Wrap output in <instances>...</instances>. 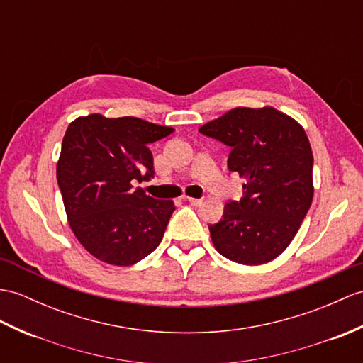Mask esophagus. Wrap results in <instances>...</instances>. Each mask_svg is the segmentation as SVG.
<instances>
[{"label":"esophagus","mask_w":363,"mask_h":363,"mask_svg":"<svg viewBox=\"0 0 363 363\" xmlns=\"http://www.w3.org/2000/svg\"><path fill=\"white\" fill-rule=\"evenodd\" d=\"M187 199L191 206H195V207H199L201 204H202V199H198V198H185Z\"/></svg>","instance_id":"esophagus-1"}]
</instances>
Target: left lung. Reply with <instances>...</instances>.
Instances as JSON below:
<instances>
[{
    "label": "left lung",
    "mask_w": 363,
    "mask_h": 363,
    "mask_svg": "<svg viewBox=\"0 0 363 363\" xmlns=\"http://www.w3.org/2000/svg\"><path fill=\"white\" fill-rule=\"evenodd\" d=\"M199 133L230 147L227 168L244 179L223 220L210 224L216 250L235 263L277 258L298 232L313 202V150L305 130L275 108H235Z\"/></svg>",
    "instance_id": "obj_1"
}]
</instances>
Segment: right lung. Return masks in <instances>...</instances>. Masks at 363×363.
<instances>
[{
    "instance_id": "obj_1",
    "label": "right lung",
    "mask_w": 363,
    "mask_h": 363,
    "mask_svg": "<svg viewBox=\"0 0 363 363\" xmlns=\"http://www.w3.org/2000/svg\"><path fill=\"white\" fill-rule=\"evenodd\" d=\"M173 131L138 117L100 114L67 126L57 182L74 235L97 259L131 266L162 241L173 202L148 196L134 184L155 178L148 147Z\"/></svg>"
}]
</instances>
